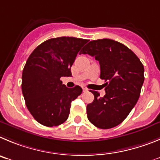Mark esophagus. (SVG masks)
Masks as SVG:
<instances>
[{
  "mask_svg": "<svg viewBox=\"0 0 160 160\" xmlns=\"http://www.w3.org/2000/svg\"><path fill=\"white\" fill-rule=\"evenodd\" d=\"M83 88V92H87V91H88V89L86 88L85 87H83V88Z\"/></svg>",
  "mask_w": 160,
  "mask_h": 160,
  "instance_id": "1",
  "label": "esophagus"
}]
</instances>
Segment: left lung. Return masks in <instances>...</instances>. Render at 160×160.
Instances as JSON below:
<instances>
[{"instance_id": "1", "label": "left lung", "mask_w": 160, "mask_h": 160, "mask_svg": "<svg viewBox=\"0 0 160 160\" xmlns=\"http://www.w3.org/2000/svg\"><path fill=\"white\" fill-rule=\"evenodd\" d=\"M81 54L99 61L100 79L105 81L103 97L92 91V103L87 105L89 121L101 129L117 126L136 104L144 81V68L137 56L127 46L111 39L92 41Z\"/></svg>"}]
</instances>
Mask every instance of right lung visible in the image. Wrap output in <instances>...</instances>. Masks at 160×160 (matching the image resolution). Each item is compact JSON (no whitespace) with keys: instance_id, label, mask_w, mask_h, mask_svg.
I'll use <instances>...</instances> for the list:
<instances>
[{"instance_id":"1","label":"right lung","mask_w":160,"mask_h":160,"mask_svg":"<svg viewBox=\"0 0 160 160\" xmlns=\"http://www.w3.org/2000/svg\"><path fill=\"white\" fill-rule=\"evenodd\" d=\"M88 40L61 37L41 43L30 54L22 72L21 88L27 108L38 123L58 126L68 118L71 103L82 93L67 88L60 77H71L77 53Z\"/></svg>"}]
</instances>
